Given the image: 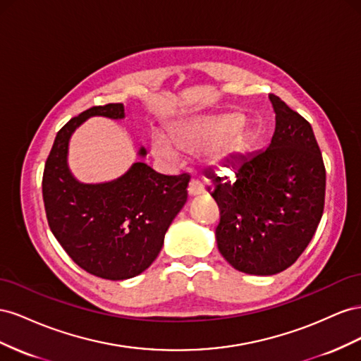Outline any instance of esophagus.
Masks as SVG:
<instances>
[{
  "instance_id": "34e87169",
  "label": "esophagus",
  "mask_w": 361,
  "mask_h": 361,
  "mask_svg": "<svg viewBox=\"0 0 361 361\" xmlns=\"http://www.w3.org/2000/svg\"><path fill=\"white\" fill-rule=\"evenodd\" d=\"M189 195L190 197H197V195H202L204 192H205V189H204V186H202V183L201 181H198V180H192L190 183H189Z\"/></svg>"
}]
</instances>
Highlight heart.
I'll use <instances>...</instances> for the list:
<instances>
[{"instance_id": "obj_1", "label": "heart", "mask_w": 361, "mask_h": 361, "mask_svg": "<svg viewBox=\"0 0 361 361\" xmlns=\"http://www.w3.org/2000/svg\"><path fill=\"white\" fill-rule=\"evenodd\" d=\"M240 123V116L235 113L221 116H195L180 121L172 128L169 137L161 131L152 135V152L161 160L178 161L181 150L198 151L213 139L212 154L216 160H221L233 151L235 143L234 128Z\"/></svg>"}]
</instances>
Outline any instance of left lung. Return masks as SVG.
Wrapping results in <instances>:
<instances>
[{
    "instance_id": "8db88e82",
    "label": "left lung",
    "mask_w": 361,
    "mask_h": 361,
    "mask_svg": "<svg viewBox=\"0 0 361 361\" xmlns=\"http://www.w3.org/2000/svg\"><path fill=\"white\" fill-rule=\"evenodd\" d=\"M269 147L234 157L233 180L212 178L219 205V252L234 269L274 275L292 266L310 243L325 204V166L312 126L276 95Z\"/></svg>"
}]
</instances>
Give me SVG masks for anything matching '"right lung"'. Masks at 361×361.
Instances as JSON below:
<instances>
[{"instance_id":"add662e5","label":"right lung","mask_w":361,"mask_h":361,"mask_svg":"<svg viewBox=\"0 0 361 361\" xmlns=\"http://www.w3.org/2000/svg\"><path fill=\"white\" fill-rule=\"evenodd\" d=\"M90 116L122 119L126 113L119 102L95 106L60 128L42 178L47 219L81 269L104 280H127L157 259L164 234L188 201L190 175H163L137 161L109 183L77 181L68 168V145ZM145 154L140 148L139 156Z\"/></svg>"}]
</instances>
